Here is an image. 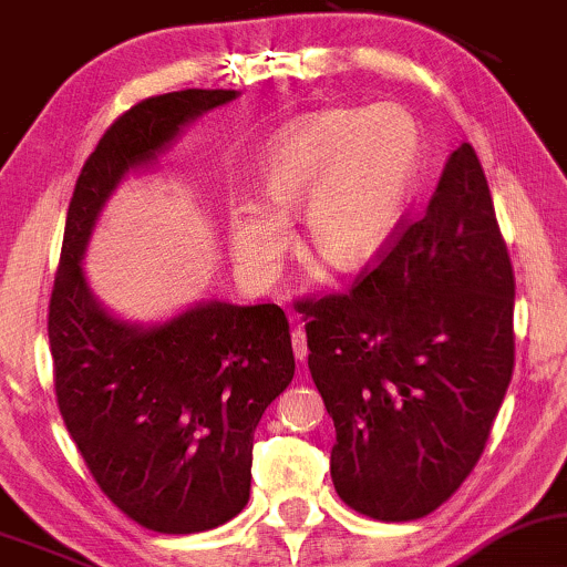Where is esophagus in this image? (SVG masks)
Segmentation results:
<instances>
[{
    "instance_id": "obj_1",
    "label": "esophagus",
    "mask_w": 567,
    "mask_h": 567,
    "mask_svg": "<svg viewBox=\"0 0 567 567\" xmlns=\"http://www.w3.org/2000/svg\"><path fill=\"white\" fill-rule=\"evenodd\" d=\"M292 353H296V358L300 363L306 361V355H308V342H306V332L300 327H296L292 329Z\"/></svg>"
}]
</instances>
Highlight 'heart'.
I'll return each mask as SVG.
<instances>
[{"label":"heart","instance_id":"obj_1","mask_svg":"<svg viewBox=\"0 0 567 567\" xmlns=\"http://www.w3.org/2000/svg\"><path fill=\"white\" fill-rule=\"evenodd\" d=\"M421 138L400 106H334L290 123L259 159L261 200L230 212L233 254L250 277H267L288 248V221L300 212L303 246L340 271L382 254L419 164Z\"/></svg>","mask_w":567,"mask_h":567}]
</instances>
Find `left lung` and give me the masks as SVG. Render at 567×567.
Returning a JSON list of instances; mask_svg holds the SVG:
<instances>
[{
    "instance_id": "left-lung-1",
    "label": "left lung",
    "mask_w": 567,
    "mask_h": 567,
    "mask_svg": "<svg viewBox=\"0 0 567 567\" xmlns=\"http://www.w3.org/2000/svg\"><path fill=\"white\" fill-rule=\"evenodd\" d=\"M377 259L348 292L298 311L334 421V489L398 523L468 478L513 377V264L471 143L450 154L424 217L398 225Z\"/></svg>"
}]
</instances>
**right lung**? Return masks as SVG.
Masks as SVG:
<instances>
[{
	"label": "right lung",
	"mask_w": 567,
	"mask_h": 567,
	"mask_svg": "<svg viewBox=\"0 0 567 567\" xmlns=\"http://www.w3.org/2000/svg\"><path fill=\"white\" fill-rule=\"evenodd\" d=\"M235 96L162 93L106 127L75 183L49 300L64 426L106 497L159 534L209 532L246 507L254 432L296 374L288 317L275 303L209 300L156 327L127 324L93 298L81 259L125 172Z\"/></svg>",
	"instance_id": "add662e5"
}]
</instances>
